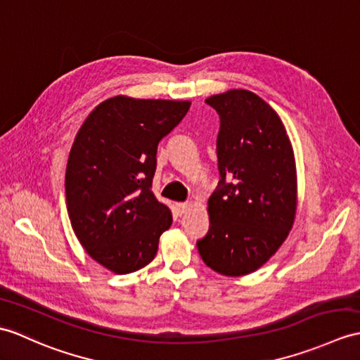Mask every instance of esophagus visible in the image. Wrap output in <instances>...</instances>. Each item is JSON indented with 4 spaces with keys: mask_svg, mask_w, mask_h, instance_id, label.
Returning a JSON list of instances; mask_svg holds the SVG:
<instances>
[{
    "mask_svg": "<svg viewBox=\"0 0 360 360\" xmlns=\"http://www.w3.org/2000/svg\"><path fill=\"white\" fill-rule=\"evenodd\" d=\"M188 207H190V204H187V202H179V204H176V212L179 214H184L188 210Z\"/></svg>",
    "mask_w": 360,
    "mask_h": 360,
    "instance_id": "esophagus-1",
    "label": "esophagus"
}]
</instances>
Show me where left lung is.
Listing matches in <instances>:
<instances>
[{
    "label": "left lung",
    "instance_id": "1",
    "mask_svg": "<svg viewBox=\"0 0 360 360\" xmlns=\"http://www.w3.org/2000/svg\"><path fill=\"white\" fill-rule=\"evenodd\" d=\"M205 103L221 121V179L208 199L210 229L196 245L207 266L235 278L261 269L293 227L295 153L279 115L253 91L233 89Z\"/></svg>",
    "mask_w": 360,
    "mask_h": 360
}]
</instances>
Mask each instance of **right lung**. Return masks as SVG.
<instances>
[{"instance_id": "add662e5", "label": "right lung", "mask_w": 360, "mask_h": 360, "mask_svg": "<svg viewBox=\"0 0 360 360\" xmlns=\"http://www.w3.org/2000/svg\"><path fill=\"white\" fill-rule=\"evenodd\" d=\"M188 108L190 101L120 95L78 130L65 169L67 213L81 245L107 270H141L170 229V208L152 191L156 150Z\"/></svg>"}]
</instances>
